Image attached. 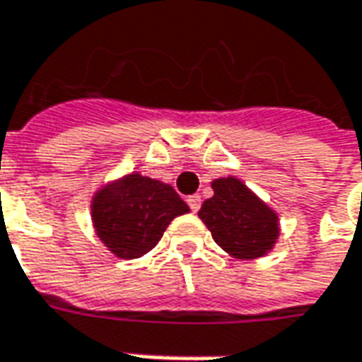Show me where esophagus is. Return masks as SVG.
Segmentation results:
<instances>
[{
    "label": "esophagus",
    "instance_id": "esophagus-1",
    "mask_svg": "<svg viewBox=\"0 0 362 362\" xmlns=\"http://www.w3.org/2000/svg\"><path fill=\"white\" fill-rule=\"evenodd\" d=\"M187 205L191 207L193 213H197L199 207H201V195H189V197H187Z\"/></svg>",
    "mask_w": 362,
    "mask_h": 362
}]
</instances>
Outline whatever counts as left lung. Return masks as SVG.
I'll list each match as a JSON object with an SVG mask.
<instances>
[{"label":"left lung","instance_id":"left-lung-1","mask_svg":"<svg viewBox=\"0 0 362 362\" xmlns=\"http://www.w3.org/2000/svg\"><path fill=\"white\" fill-rule=\"evenodd\" d=\"M213 197L205 199L199 219L207 225L215 243L235 259L265 257L277 243L279 215L237 177H219Z\"/></svg>","mask_w":362,"mask_h":362}]
</instances>
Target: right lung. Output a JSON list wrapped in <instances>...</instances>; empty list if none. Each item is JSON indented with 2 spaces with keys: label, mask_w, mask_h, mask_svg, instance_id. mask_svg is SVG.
<instances>
[{
  "label": "right lung",
  "mask_w": 362,
  "mask_h": 362,
  "mask_svg": "<svg viewBox=\"0 0 362 362\" xmlns=\"http://www.w3.org/2000/svg\"><path fill=\"white\" fill-rule=\"evenodd\" d=\"M189 213L175 189L141 173L119 177L91 199L99 241L119 259H139L163 237L169 223Z\"/></svg>",
  "instance_id": "1"
}]
</instances>
